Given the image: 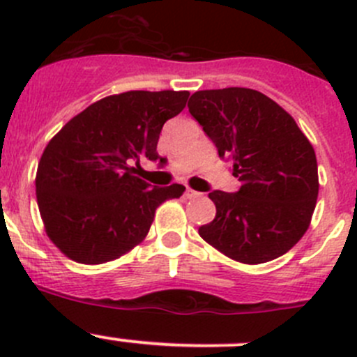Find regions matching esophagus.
Returning a JSON list of instances; mask_svg holds the SVG:
<instances>
[{
	"label": "esophagus",
	"instance_id": "1",
	"mask_svg": "<svg viewBox=\"0 0 357 357\" xmlns=\"http://www.w3.org/2000/svg\"><path fill=\"white\" fill-rule=\"evenodd\" d=\"M200 193L199 192H195V190H192V188H186L185 190V197L186 199H197V197H199Z\"/></svg>",
	"mask_w": 357,
	"mask_h": 357
}]
</instances>
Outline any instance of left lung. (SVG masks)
I'll return each instance as SVG.
<instances>
[{"instance_id": "obj_1", "label": "left lung", "mask_w": 357, "mask_h": 357, "mask_svg": "<svg viewBox=\"0 0 357 357\" xmlns=\"http://www.w3.org/2000/svg\"><path fill=\"white\" fill-rule=\"evenodd\" d=\"M188 110L242 183L235 193H208L215 218L199 235L245 264L287 254L307 231L319 190L314 149L297 122L248 88L197 91Z\"/></svg>"}]
</instances>
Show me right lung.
Here are the masks:
<instances>
[{
    "mask_svg": "<svg viewBox=\"0 0 357 357\" xmlns=\"http://www.w3.org/2000/svg\"><path fill=\"white\" fill-rule=\"evenodd\" d=\"M188 91H128L93 103L63 126L36 174L39 212L50 240L68 259L103 264L138 245L162 202L183 185L152 186L139 162L160 160L165 121L185 109Z\"/></svg>",
    "mask_w": 357,
    "mask_h": 357,
    "instance_id": "1",
    "label": "right lung"
}]
</instances>
